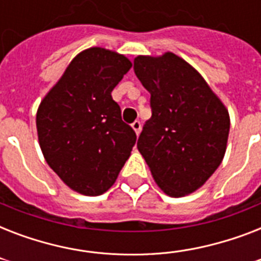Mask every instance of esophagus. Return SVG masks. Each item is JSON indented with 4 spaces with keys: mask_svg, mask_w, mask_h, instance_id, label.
<instances>
[{
    "mask_svg": "<svg viewBox=\"0 0 261 261\" xmlns=\"http://www.w3.org/2000/svg\"><path fill=\"white\" fill-rule=\"evenodd\" d=\"M131 127L134 128L135 134H137V135H138L139 133H141V122H139V120H135V122L133 123V124H131Z\"/></svg>",
    "mask_w": 261,
    "mask_h": 261,
    "instance_id": "obj_1",
    "label": "esophagus"
}]
</instances>
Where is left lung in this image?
Instances as JSON below:
<instances>
[{
    "mask_svg": "<svg viewBox=\"0 0 261 261\" xmlns=\"http://www.w3.org/2000/svg\"><path fill=\"white\" fill-rule=\"evenodd\" d=\"M150 93L151 118L138 138L159 187L169 196L194 192L208 180L226 151L230 119L203 77L173 53L134 59Z\"/></svg>",
    "mask_w": 261,
    "mask_h": 261,
    "instance_id": "left-lung-1",
    "label": "left lung"
}]
</instances>
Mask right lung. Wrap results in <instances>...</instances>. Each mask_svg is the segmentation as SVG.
Here are the masks:
<instances>
[{
  "instance_id": "1",
  "label": "right lung",
  "mask_w": 261,
  "mask_h": 261,
  "mask_svg": "<svg viewBox=\"0 0 261 261\" xmlns=\"http://www.w3.org/2000/svg\"><path fill=\"white\" fill-rule=\"evenodd\" d=\"M131 62L115 51L80 53L36 114L39 145L67 187L96 196L110 190L137 141L111 92Z\"/></svg>"
}]
</instances>
